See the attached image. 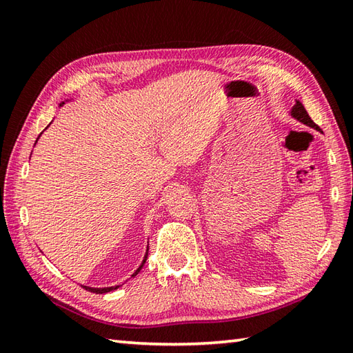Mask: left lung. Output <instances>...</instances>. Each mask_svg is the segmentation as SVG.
Segmentation results:
<instances>
[{
	"instance_id": "1",
	"label": "left lung",
	"mask_w": 353,
	"mask_h": 353,
	"mask_svg": "<svg viewBox=\"0 0 353 353\" xmlns=\"http://www.w3.org/2000/svg\"><path fill=\"white\" fill-rule=\"evenodd\" d=\"M291 117H292V118H296L297 121H301V123H303V124H306V125L312 127V129L320 130V127H319L316 123L312 121L311 117L308 115V112L305 110L303 104H302L301 101H296L294 106H292V109H291Z\"/></svg>"
}]
</instances>
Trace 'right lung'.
<instances>
[{
	"instance_id": "right-lung-1",
	"label": "right lung",
	"mask_w": 353,
	"mask_h": 353,
	"mask_svg": "<svg viewBox=\"0 0 353 353\" xmlns=\"http://www.w3.org/2000/svg\"><path fill=\"white\" fill-rule=\"evenodd\" d=\"M63 104V103H62ZM37 139H39V138H37ZM36 139V141H37ZM147 256H148V249H147V253H145V256H144V259H142V264L139 265V268L137 270V272H134L132 276L134 277V276H137L139 272H141V268L142 267H144V264H145V261H147ZM83 288L85 290H88V291H91V292H95V294H104V292H109V291H114V290H117L118 287H106V288H92V287H85V285H83Z\"/></svg>"
}]
</instances>
